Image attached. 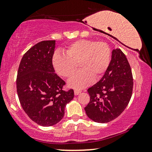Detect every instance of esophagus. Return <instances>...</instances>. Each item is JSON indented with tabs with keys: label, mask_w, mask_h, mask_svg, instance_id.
Instances as JSON below:
<instances>
[{
	"label": "esophagus",
	"mask_w": 152,
	"mask_h": 152,
	"mask_svg": "<svg viewBox=\"0 0 152 152\" xmlns=\"http://www.w3.org/2000/svg\"><path fill=\"white\" fill-rule=\"evenodd\" d=\"M81 93H82V91H80V90H75L74 91L75 95H78Z\"/></svg>",
	"instance_id": "esophagus-1"
}]
</instances>
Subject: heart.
<instances>
[{
	"instance_id": "1",
	"label": "heart",
	"mask_w": 152,
	"mask_h": 152,
	"mask_svg": "<svg viewBox=\"0 0 152 152\" xmlns=\"http://www.w3.org/2000/svg\"><path fill=\"white\" fill-rule=\"evenodd\" d=\"M111 50L107 43L88 39L75 41L65 50V55L55 54L53 57L54 68L59 75L69 78L77 69L80 70L68 80V86L83 88L93 82V78L103 76L109 67Z\"/></svg>"
}]
</instances>
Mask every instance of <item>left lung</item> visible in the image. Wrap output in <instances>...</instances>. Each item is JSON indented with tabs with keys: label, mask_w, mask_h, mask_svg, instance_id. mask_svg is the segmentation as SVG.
Returning a JSON list of instances; mask_svg holds the SVG:
<instances>
[{
	"label": "left lung",
	"mask_w": 152,
	"mask_h": 152,
	"mask_svg": "<svg viewBox=\"0 0 152 152\" xmlns=\"http://www.w3.org/2000/svg\"><path fill=\"white\" fill-rule=\"evenodd\" d=\"M133 85L132 69L125 55L119 48L113 50L107 71L88 89L90 102L84 108L87 116L99 123L115 119L127 107Z\"/></svg>",
	"instance_id": "left-lung-1"
}]
</instances>
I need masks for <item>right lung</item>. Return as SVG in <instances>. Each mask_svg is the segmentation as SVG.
Instances as JSON below:
<instances>
[{
  "mask_svg": "<svg viewBox=\"0 0 152 152\" xmlns=\"http://www.w3.org/2000/svg\"><path fill=\"white\" fill-rule=\"evenodd\" d=\"M55 41H43L25 53L18 67L16 89L20 105L32 121L43 126L63 118L74 91L62 90L65 82L55 72Z\"/></svg>",
  "mask_w": 152,
  "mask_h": 152,
  "instance_id": "add662e5",
  "label": "right lung"
}]
</instances>
